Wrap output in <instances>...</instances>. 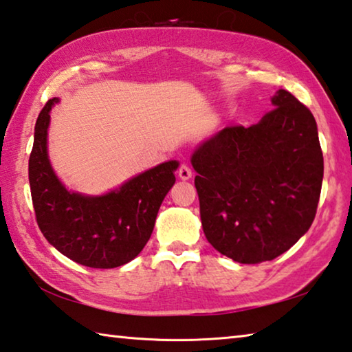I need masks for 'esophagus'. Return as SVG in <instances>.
<instances>
[{"label":"esophagus","instance_id":"obj_1","mask_svg":"<svg viewBox=\"0 0 352 352\" xmlns=\"http://www.w3.org/2000/svg\"><path fill=\"white\" fill-rule=\"evenodd\" d=\"M177 173H179V177H181L182 181H188L190 177H192V175H193L192 168H190V166L186 165V164L181 165V168H179V171H177Z\"/></svg>","mask_w":352,"mask_h":352}]
</instances>
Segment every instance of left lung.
<instances>
[{"instance_id": "1", "label": "left lung", "mask_w": 352, "mask_h": 352, "mask_svg": "<svg viewBox=\"0 0 352 352\" xmlns=\"http://www.w3.org/2000/svg\"><path fill=\"white\" fill-rule=\"evenodd\" d=\"M249 128L226 126L193 153L202 229L219 254L270 261L309 230L323 181L316 119L291 92Z\"/></svg>"}]
</instances>
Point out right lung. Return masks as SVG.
Returning a JSON list of instances; mask_svg holds the SVG:
<instances>
[{"label":"right lung","mask_w":352,"mask_h":352,"mask_svg":"<svg viewBox=\"0 0 352 352\" xmlns=\"http://www.w3.org/2000/svg\"><path fill=\"white\" fill-rule=\"evenodd\" d=\"M51 98L35 123L29 184L36 224L60 254L94 269H113L140 254L150 239L159 207L175 184L176 160L140 173L102 196L74 193L58 181L47 157Z\"/></svg>","instance_id":"obj_1"}]
</instances>
